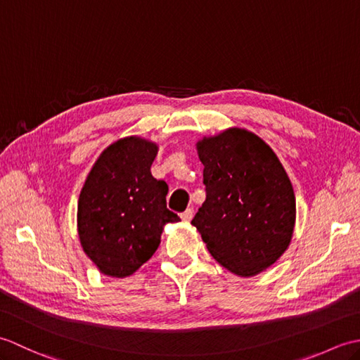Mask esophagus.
<instances>
[{
	"label": "esophagus",
	"mask_w": 360,
	"mask_h": 360,
	"mask_svg": "<svg viewBox=\"0 0 360 360\" xmlns=\"http://www.w3.org/2000/svg\"><path fill=\"white\" fill-rule=\"evenodd\" d=\"M181 218H182V221H190L193 218V210L192 209H187L186 212H182L181 213Z\"/></svg>",
	"instance_id": "1"
}]
</instances>
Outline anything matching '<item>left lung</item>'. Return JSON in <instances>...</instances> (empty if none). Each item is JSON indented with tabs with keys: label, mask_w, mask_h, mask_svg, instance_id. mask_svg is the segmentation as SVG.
<instances>
[{
	"label": "left lung",
	"mask_w": 360,
	"mask_h": 360,
	"mask_svg": "<svg viewBox=\"0 0 360 360\" xmlns=\"http://www.w3.org/2000/svg\"><path fill=\"white\" fill-rule=\"evenodd\" d=\"M196 147L205 201L192 224L221 266L254 277L277 262L292 238V184L269 145L248 129L229 128Z\"/></svg>",
	"instance_id": "obj_1"
}]
</instances>
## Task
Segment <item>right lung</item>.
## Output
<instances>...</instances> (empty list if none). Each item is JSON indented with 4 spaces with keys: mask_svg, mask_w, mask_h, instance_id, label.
I'll return each mask as SVG.
<instances>
[{
    "mask_svg": "<svg viewBox=\"0 0 360 360\" xmlns=\"http://www.w3.org/2000/svg\"><path fill=\"white\" fill-rule=\"evenodd\" d=\"M158 145L129 136L111 143L91 168L79 198L82 248L102 274L124 278L148 262L167 223L168 186L151 174Z\"/></svg>",
    "mask_w": 360,
    "mask_h": 360,
    "instance_id": "obj_1",
    "label": "right lung"
}]
</instances>
